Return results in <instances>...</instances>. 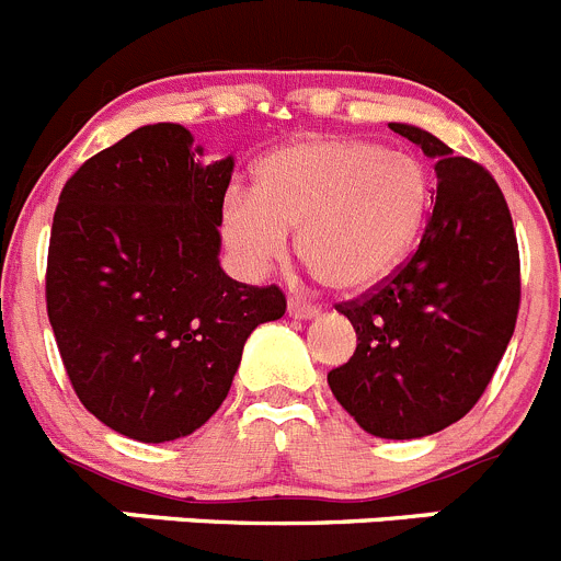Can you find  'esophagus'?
<instances>
[{"mask_svg":"<svg viewBox=\"0 0 561 561\" xmlns=\"http://www.w3.org/2000/svg\"><path fill=\"white\" fill-rule=\"evenodd\" d=\"M317 314H320V308L311 306V302L300 300V297H291L289 300V317H295V320H311Z\"/></svg>","mask_w":561,"mask_h":561,"instance_id":"34e87169","label":"esophagus"}]
</instances>
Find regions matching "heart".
<instances>
[{
    "label": "heart",
    "mask_w": 561,
    "mask_h": 561,
    "mask_svg": "<svg viewBox=\"0 0 561 561\" xmlns=\"http://www.w3.org/2000/svg\"><path fill=\"white\" fill-rule=\"evenodd\" d=\"M255 192H228L219 230L244 275H264L289 250L339 291L369 289L409 255L431 210L417 156L358 138H306L255 163Z\"/></svg>",
    "instance_id": "heart-1"
}]
</instances>
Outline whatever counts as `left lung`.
I'll list each match as a JSON object with an SVG mask.
<instances>
[{
    "label": "left lung",
    "instance_id": "left-lung-1",
    "mask_svg": "<svg viewBox=\"0 0 561 561\" xmlns=\"http://www.w3.org/2000/svg\"><path fill=\"white\" fill-rule=\"evenodd\" d=\"M436 169L417 250L392 277L342 302L356 328L351 362L328 387L367 434L420 439L479 403L515 333L520 253L495 178L414 125L392 122Z\"/></svg>",
    "mask_w": 561,
    "mask_h": 561
}]
</instances>
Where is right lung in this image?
<instances>
[{
	"mask_svg": "<svg viewBox=\"0 0 561 561\" xmlns=\"http://www.w3.org/2000/svg\"><path fill=\"white\" fill-rule=\"evenodd\" d=\"M233 158L203 161L183 125H144L60 192L46 314L85 409L138 442H172L228 398L247 336L280 320L277 286L219 266Z\"/></svg>",
	"mask_w": 561,
	"mask_h": 561,
	"instance_id": "add662e5",
	"label": "right lung"
}]
</instances>
